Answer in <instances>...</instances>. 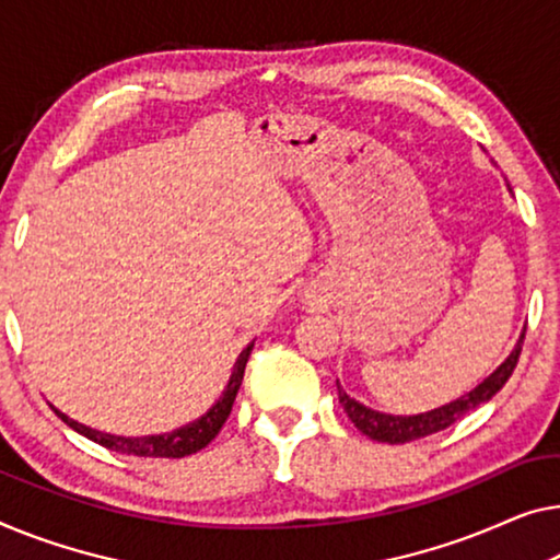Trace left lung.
Instances as JSON below:
<instances>
[{
	"label": "left lung",
	"mask_w": 560,
	"mask_h": 560,
	"mask_svg": "<svg viewBox=\"0 0 560 560\" xmlns=\"http://www.w3.org/2000/svg\"><path fill=\"white\" fill-rule=\"evenodd\" d=\"M523 337H525V327H523V334L518 337V341H515L513 352L508 354L505 360L500 362L495 370L480 382L478 387L465 392V395L453 399V402L435 407V410L417 412V415H387V412L372 410V407H366L362 402H357L354 397H349L345 387L337 382L339 402H341V407H345L349 420L354 422V428L360 430L362 435L377 440V442L405 445V442L435 435V432L450 428V424L460 420V417H465L470 410H475V407L490 402V399H493L498 392L503 389L505 382L511 380L515 364H518Z\"/></svg>",
	"instance_id": "left-lung-1"
}]
</instances>
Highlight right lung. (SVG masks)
<instances>
[{"label": "right lung", "instance_id": "add662e5", "mask_svg": "<svg viewBox=\"0 0 560 560\" xmlns=\"http://www.w3.org/2000/svg\"><path fill=\"white\" fill-rule=\"evenodd\" d=\"M252 349H254V341H252V345H246L244 352L238 354L236 364H233V372L229 377L226 389L221 392V397L215 399L211 407H208L206 415H200L198 420H194V422L183 424V428H175L171 432H161V435H143V438L110 435V432H100V430L88 428V424H82L78 420H72V417H67L65 412L57 410L55 405H49V407H52L55 415L60 417L67 428L80 432L82 438L97 442V445L113 450V453L136 455V457H186V455H194V453H198V450H203L215 435H219L223 422L229 420L233 399H236L241 380H244L246 362H248V357H252Z\"/></svg>", "mask_w": 560, "mask_h": 560}]
</instances>
